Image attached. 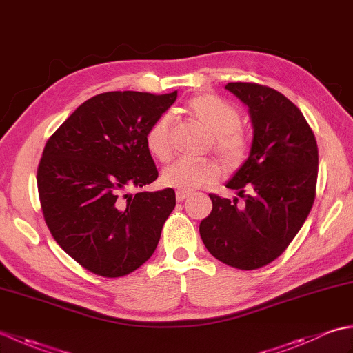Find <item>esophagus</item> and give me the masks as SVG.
Listing matches in <instances>:
<instances>
[{
  "instance_id": "esophagus-1",
  "label": "esophagus",
  "mask_w": 353,
  "mask_h": 353,
  "mask_svg": "<svg viewBox=\"0 0 353 353\" xmlns=\"http://www.w3.org/2000/svg\"><path fill=\"white\" fill-rule=\"evenodd\" d=\"M188 196H190V192H185V191H177V192H176L177 201H183Z\"/></svg>"
}]
</instances>
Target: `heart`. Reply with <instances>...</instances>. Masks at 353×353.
Wrapping results in <instances>:
<instances>
[{
	"instance_id": "1",
	"label": "heart",
	"mask_w": 353,
	"mask_h": 353,
	"mask_svg": "<svg viewBox=\"0 0 353 353\" xmlns=\"http://www.w3.org/2000/svg\"><path fill=\"white\" fill-rule=\"evenodd\" d=\"M188 114L206 132L212 134V152L226 170L241 167L250 150V138L241 127V115L235 106L214 94H200L186 104ZM172 118L163 114L147 132V147L156 159L170 161L172 154L171 142ZM220 168L214 161H176L162 172V183L179 191H192L215 182Z\"/></svg>"
}]
</instances>
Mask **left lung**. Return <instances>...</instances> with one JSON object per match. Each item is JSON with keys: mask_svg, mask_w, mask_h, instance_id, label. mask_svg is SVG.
I'll list each match as a JSON object with an SVG mask.
<instances>
[{"mask_svg": "<svg viewBox=\"0 0 353 353\" xmlns=\"http://www.w3.org/2000/svg\"><path fill=\"white\" fill-rule=\"evenodd\" d=\"M249 106L252 150L228 182L238 199L209 194L212 211L200 236L214 258L238 270H256L279 258L294 239L316 199L319 148L294 103L274 89L234 81L226 85Z\"/></svg>", "mask_w": 353, "mask_h": 353, "instance_id": "1", "label": "left lung"}]
</instances>
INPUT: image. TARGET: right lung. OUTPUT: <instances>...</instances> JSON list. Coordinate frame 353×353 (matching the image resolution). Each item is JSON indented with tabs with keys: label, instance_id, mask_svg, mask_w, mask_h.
<instances>
[{
	"label": "right lung",
	"instance_id": "right-lung-1",
	"mask_svg": "<svg viewBox=\"0 0 353 353\" xmlns=\"http://www.w3.org/2000/svg\"><path fill=\"white\" fill-rule=\"evenodd\" d=\"M176 99L177 91L99 94L45 144L36 177L43 220L88 272L121 277L154 253L176 192L132 190L159 176L147 132Z\"/></svg>",
	"mask_w": 353,
	"mask_h": 353
}]
</instances>
